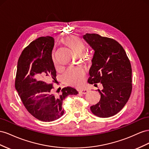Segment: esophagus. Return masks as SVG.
<instances>
[{
    "instance_id": "34e87169",
    "label": "esophagus",
    "mask_w": 149,
    "mask_h": 149,
    "mask_svg": "<svg viewBox=\"0 0 149 149\" xmlns=\"http://www.w3.org/2000/svg\"><path fill=\"white\" fill-rule=\"evenodd\" d=\"M87 92L88 91L86 90V89H80L79 91V93H82V94H86V93H87Z\"/></svg>"
}]
</instances>
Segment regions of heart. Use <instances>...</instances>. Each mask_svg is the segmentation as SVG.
Instances as JSON below:
<instances>
[{"label":"heart","instance_id":"obj_1","mask_svg":"<svg viewBox=\"0 0 149 149\" xmlns=\"http://www.w3.org/2000/svg\"><path fill=\"white\" fill-rule=\"evenodd\" d=\"M62 42L67 46L75 54L79 56L86 47L84 42L77 36L67 37L62 40ZM56 65V62L54 59ZM85 72L80 68H71L68 70L63 76L65 82L69 85L75 86H82L84 81Z\"/></svg>","mask_w":149,"mask_h":149}]
</instances>
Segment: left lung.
I'll list each match as a JSON object with an SVG mask.
<instances>
[{
    "mask_svg": "<svg viewBox=\"0 0 149 149\" xmlns=\"http://www.w3.org/2000/svg\"><path fill=\"white\" fill-rule=\"evenodd\" d=\"M84 39L94 51L88 82L101 83L100 99L91 107L95 116L107 118L120 112L131 94L132 68L124 48L118 42L97 33H86Z\"/></svg>",
    "mask_w": 149,
    "mask_h": 149,
    "instance_id": "obj_1",
    "label": "left lung"
}]
</instances>
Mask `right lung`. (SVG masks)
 Segmentation results:
<instances>
[{"mask_svg": "<svg viewBox=\"0 0 149 149\" xmlns=\"http://www.w3.org/2000/svg\"><path fill=\"white\" fill-rule=\"evenodd\" d=\"M52 37H40L21 54L17 63L15 87L28 112L38 120L52 122L61 117L63 101L68 95H77L74 88H63L55 93L56 70L52 58Z\"/></svg>", "mask_w": 149, "mask_h": 149, "instance_id": "obj_1", "label": "right lung"}]
</instances>
